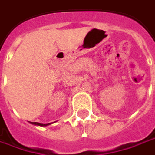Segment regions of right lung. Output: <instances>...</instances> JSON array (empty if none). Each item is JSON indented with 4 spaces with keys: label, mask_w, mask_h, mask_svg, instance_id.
I'll use <instances>...</instances> for the list:
<instances>
[{
    "label": "right lung",
    "mask_w": 155,
    "mask_h": 155,
    "mask_svg": "<svg viewBox=\"0 0 155 155\" xmlns=\"http://www.w3.org/2000/svg\"><path fill=\"white\" fill-rule=\"evenodd\" d=\"M32 124H35V125H40V126H46V125H48V124H40V123H37V122H31Z\"/></svg>",
    "instance_id": "1"
}]
</instances>
